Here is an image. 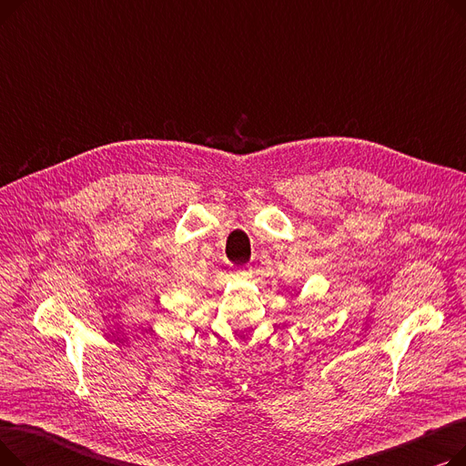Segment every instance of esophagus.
Instances as JSON below:
<instances>
[{
	"label": "esophagus",
	"mask_w": 466,
	"mask_h": 466,
	"mask_svg": "<svg viewBox=\"0 0 466 466\" xmlns=\"http://www.w3.org/2000/svg\"><path fill=\"white\" fill-rule=\"evenodd\" d=\"M236 274L241 276V278H248L251 274V268L249 266H243V268H239V270H236Z\"/></svg>",
	"instance_id": "obj_1"
}]
</instances>
